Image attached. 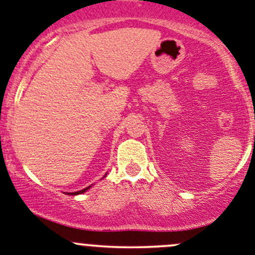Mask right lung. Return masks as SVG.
Instances as JSON below:
<instances>
[{
	"mask_svg": "<svg viewBox=\"0 0 255 255\" xmlns=\"http://www.w3.org/2000/svg\"><path fill=\"white\" fill-rule=\"evenodd\" d=\"M90 187H87V188H84V189H82V191H79V192H74V193H71L72 195H77V194H80V193H84L85 191H88V189H89Z\"/></svg>",
	"mask_w": 255,
	"mask_h": 255,
	"instance_id": "right-lung-1",
	"label": "right lung"
}]
</instances>
